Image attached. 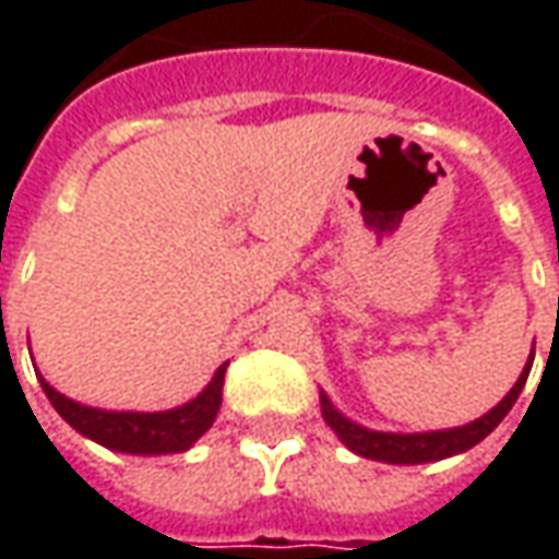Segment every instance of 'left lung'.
<instances>
[{"instance_id":"8db88e82","label":"left lung","mask_w":559,"mask_h":559,"mask_svg":"<svg viewBox=\"0 0 559 559\" xmlns=\"http://www.w3.org/2000/svg\"><path fill=\"white\" fill-rule=\"evenodd\" d=\"M532 360H535V355L528 357L526 370L520 373L516 385L507 392V397L498 407H491L485 417L473 419V423H466V426H457V429H436V432H373V429H367V426H357V423H352L348 417H342L333 404H330V397L320 395L323 419H326V426L333 429L335 436L345 441V448H352L360 457H370V461L382 463H407V466H411V463L444 461V457H451V454H463V451H469L473 444H479V441L510 414V407L516 404V397H520L523 385H526Z\"/></svg>"}]
</instances>
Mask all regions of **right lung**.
Listing matches in <instances>:
<instances>
[{
	"mask_svg": "<svg viewBox=\"0 0 559 559\" xmlns=\"http://www.w3.org/2000/svg\"><path fill=\"white\" fill-rule=\"evenodd\" d=\"M2 317V298H0ZM224 373L226 364L214 373L202 395L192 397L183 407L174 411H155V414H140V411H102V407H86L76 404L68 395L55 392L52 385L39 376L43 392L52 401V407L61 414L64 423H71L80 436L98 441L120 454H180L192 448L211 429V423L221 411L224 397Z\"/></svg>",
	"mask_w": 559,
	"mask_h": 559,
	"instance_id": "obj_1",
	"label": "right lung"
}]
</instances>
